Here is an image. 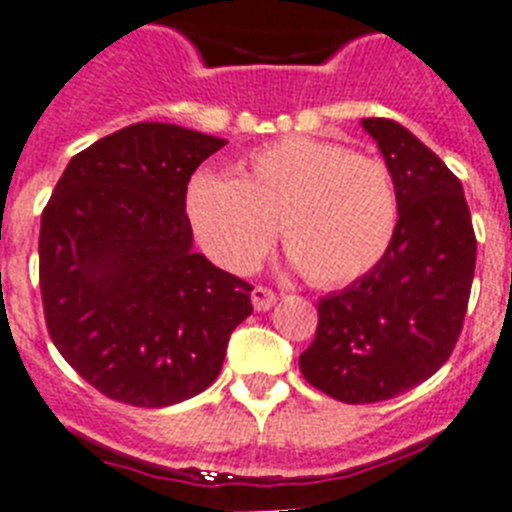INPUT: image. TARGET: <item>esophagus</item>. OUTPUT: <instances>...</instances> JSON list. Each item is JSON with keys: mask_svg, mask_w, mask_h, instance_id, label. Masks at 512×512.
Instances as JSON below:
<instances>
[{"mask_svg": "<svg viewBox=\"0 0 512 512\" xmlns=\"http://www.w3.org/2000/svg\"><path fill=\"white\" fill-rule=\"evenodd\" d=\"M276 299V291L268 289V286H255V289H252V304H255L257 312H268V309L276 304Z\"/></svg>", "mask_w": 512, "mask_h": 512, "instance_id": "34e87169", "label": "esophagus"}]
</instances>
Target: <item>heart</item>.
Wrapping results in <instances>:
<instances>
[{
    "label": "heart",
    "instance_id": "obj_1",
    "mask_svg": "<svg viewBox=\"0 0 512 512\" xmlns=\"http://www.w3.org/2000/svg\"><path fill=\"white\" fill-rule=\"evenodd\" d=\"M187 213L208 255L231 273L255 268L281 226L283 247L317 286H341L380 263L398 223L388 166L338 143L283 137L236 166L197 174Z\"/></svg>",
    "mask_w": 512,
    "mask_h": 512
}]
</instances>
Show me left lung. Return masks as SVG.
Masks as SVG:
<instances>
[{"mask_svg":"<svg viewBox=\"0 0 512 512\" xmlns=\"http://www.w3.org/2000/svg\"><path fill=\"white\" fill-rule=\"evenodd\" d=\"M398 195L380 263L317 302L304 380L343 403H377L429 380L453 354L474 281L476 236L458 176L393 119H362Z\"/></svg>","mask_w":512,"mask_h":512,"instance_id":"obj_1","label":"left lung"}]
</instances>
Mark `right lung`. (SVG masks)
Returning a JSON list of instances; mask_svg holds the SVG:
<instances>
[{"mask_svg":"<svg viewBox=\"0 0 512 512\" xmlns=\"http://www.w3.org/2000/svg\"><path fill=\"white\" fill-rule=\"evenodd\" d=\"M226 140L137 122L80 150L46 203L38 278L49 336L106 398L161 409L203 393L252 286L192 249L195 169Z\"/></svg>","mask_w":512,"mask_h":512,"instance_id":"obj_1","label":"right lung"}]
</instances>
